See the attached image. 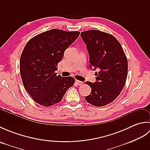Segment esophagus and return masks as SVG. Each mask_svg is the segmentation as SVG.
<instances>
[{"mask_svg":"<svg viewBox=\"0 0 150 150\" xmlns=\"http://www.w3.org/2000/svg\"><path fill=\"white\" fill-rule=\"evenodd\" d=\"M76 84L79 86H81L83 84V82H81V81H76Z\"/></svg>","mask_w":150,"mask_h":150,"instance_id":"obj_1","label":"esophagus"}]
</instances>
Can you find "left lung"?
I'll return each instance as SVG.
<instances>
[{
    "mask_svg": "<svg viewBox=\"0 0 150 150\" xmlns=\"http://www.w3.org/2000/svg\"><path fill=\"white\" fill-rule=\"evenodd\" d=\"M81 36L90 57V68L98 71L94 83L86 82L91 91L85 99L95 106H105L122 91L128 74V60L120 44L111 35L89 30L82 31Z\"/></svg>",
    "mask_w": 150,
    "mask_h": 150,
    "instance_id": "left-lung-1",
    "label": "left lung"
}]
</instances>
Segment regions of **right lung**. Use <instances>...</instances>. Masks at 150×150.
<instances>
[{"mask_svg":"<svg viewBox=\"0 0 150 150\" xmlns=\"http://www.w3.org/2000/svg\"><path fill=\"white\" fill-rule=\"evenodd\" d=\"M79 31L52 29L32 38L25 46L20 59L24 86L33 99L48 107L59 103L75 83L72 77L57 75L56 66L65 50L77 39Z\"/></svg>","mask_w":150,"mask_h":150,"instance_id":"1","label":"right lung"}]
</instances>
